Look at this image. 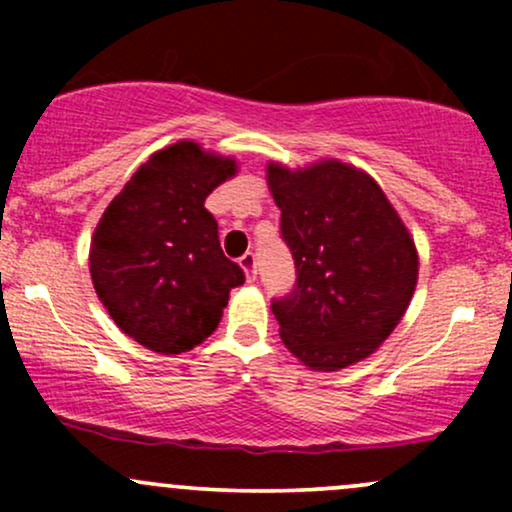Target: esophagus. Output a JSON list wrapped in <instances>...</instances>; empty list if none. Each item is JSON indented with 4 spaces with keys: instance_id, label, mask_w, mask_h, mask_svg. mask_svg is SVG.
<instances>
[{
    "instance_id": "obj_1",
    "label": "esophagus",
    "mask_w": 512,
    "mask_h": 512,
    "mask_svg": "<svg viewBox=\"0 0 512 512\" xmlns=\"http://www.w3.org/2000/svg\"><path fill=\"white\" fill-rule=\"evenodd\" d=\"M240 267H243V272H245V276H248V281H255V276H257L255 252H245V255L240 257Z\"/></svg>"
}]
</instances>
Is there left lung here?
Returning a JSON list of instances; mask_svg holds the SVG:
<instances>
[{
    "instance_id": "8db88e82",
    "label": "left lung",
    "mask_w": 512,
    "mask_h": 512,
    "mask_svg": "<svg viewBox=\"0 0 512 512\" xmlns=\"http://www.w3.org/2000/svg\"><path fill=\"white\" fill-rule=\"evenodd\" d=\"M296 289L272 303L281 342L310 370H342L375 354L407 313L419 252L366 170L322 158L267 163Z\"/></svg>"
}]
</instances>
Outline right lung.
Listing matches in <instances>:
<instances>
[{
	"mask_svg": "<svg viewBox=\"0 0 512 512\" xmlns=\"http://www.w3.org/2000/svg\"><path fill=\"white\" fill-rule=\"evenodd\" d=\"M236 173V158L182 139L137 168L93 231V289L115 325L149 351L173 356L202 344L245 281L204 207Z\"/></svg>",
	"mask_w": 512,
	"mask_h": 512,
	"instance_id": "1",
	"label": "right lung"
}]
</instances>
